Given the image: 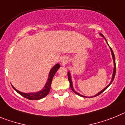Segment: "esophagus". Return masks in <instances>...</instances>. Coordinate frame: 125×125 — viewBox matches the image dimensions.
Returning a JSON list of instances; mask_svg holds the SVG:
<instances>
[{
    "label": "esophagus",
    "instance_id": "esophagus-1",
    "mask_svg": "<svg viewBox=\"0 0 125 125\" xmlns=\"http://www.w3.org/2000/svg\"><path fill=\"white\" fill-rule=\"evenodd\" d=\"M68 62V58L66 57V56H63L61 59V63L62 65H65Z\"/></svg>",
    "mask_w": 125,
    "mask_h": 125
}]
</instances>
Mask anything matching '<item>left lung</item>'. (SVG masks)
I'll return each mask as SVG.
<instances>
[{"label":"left lung","instance_id":"8db88e82","mask_svg":"<svg viewBox=\"0 0 125 125\" xmlns=\"http://www.w3.org/2000/svg\"><path fill=\"white\" fill-rule=\"evenodd\" d=\"M101 35H102V34H101ZM102 36H103V35H102ZM105 40H106V39H105ZM110 49H111V53H112L113 58V60H114V65H115V67H114V70H113V74L112 80H111V81L110 83H109V85H108V86L106 87H105V88L104 89L102 90V91H101V92H99V93L98 94H96V95H94V96H93V97H95V96H97V95H99V94H101L102 93H103V92H104V91L105 90H106V89L108 88V87H109V85H111V83H112V82H113V81L114 79H115V74H116V63H115V55H114L113 52V50H112V48H111L110 47ZM67 75H68V79H69V82H70V88H71V89L72 90V91H73V93H75V94H77V95H80V96H81V97H85V96H83V95H81V94H79V93H77V92H76V91H75L74 89H73V85H72V82L71 77H70V72H68V73H67Z\"/></svg>","mask_w":125,"mask_h":125}]
</instances>
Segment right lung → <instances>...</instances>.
I'll list each match as a JSON object with an SVG mask.
<instances>
[{
    "label": "right lung",
    "mask_w": 125,
    "mask_h": 125,
    "mask_svg": "<svg viewBox=\"0 0 125 125\" xmlns=\"http://www.w3.org/2000/svg\"><path fill=\"white\" fill-rule=\"evenodd\" d=\"M60 66L59 64H56V65H55L53 68H52V70H50V72L49 77L48 79V81L46 83V85L44 87L43 89H42V91H39L38 93H28V94H27V93H23L20 92V91H17V90L12 85V86L13 89H14L17 93H18L20 95L23 96L25 98L28 99H30V100H38V99H41L43 98V97H44L45 96H46V95L48 94V93H49L50 91L52 79L53 78L54 75H55L56 71H57L58 69L60 68Z\"/></svg>",
    "instance_id": "1"
}]
</instances>
